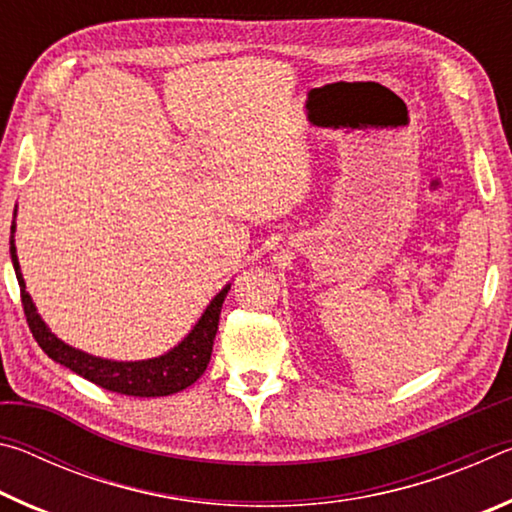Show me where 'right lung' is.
Masks as SVG:
<instances>
[{
    "mask_svg": "<svg viewBox=\"0 0 512 512\" xmlns=\"http://www.w3.org/2000/svg\"><path fill=\"white\" fill-rule=\"evenodd\" d=\"M11 230H15V223ZM11 259H13L17 282H20L24 316H27L33 339L38 341V345L45 350L49 359L63 363L65 368L92 381V384L121 395L164 397L192 386L194 381L205 372L207 363H210L214 336H216V329H219L221 307H223L225 296H228L230 284L223 291L216 293V298L210 302V307L205 309V314L201 316V320H198L192 332H189L187 339L180 345H176L171 352L149 361H108V359L92 357V354H85L76 348H69L67 343L56 339V336L49 332L47 325L42 323V318L38 316L36 307H33L31 296L24 291L27 287H24V280L20 273V262H17V255H15L13 237H11Z\"/></svg>",
    "mask_w": 512,
    "mask_h": 512,
    "instance_id": "1",
    "label": "right lung"
}]
</instances>
